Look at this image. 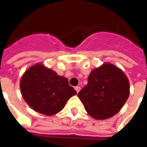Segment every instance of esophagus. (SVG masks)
<instances>
[{"instance_id": "obj_1", "label": "esophagus", "mask_w": 147, "mask_h": 147, "mask_svg": "<svg viewBox=\"0 0 147 147\" xmlns=\"http://www.w3.org/2000/svg\"><path fill=\"white\" fill-rule=\"evenodd\" d=\"M75 89H76V92H77V93H78V92L80 91L81 88L79 87V86H76V87H75Z\"/></svg>"}]
</instances>
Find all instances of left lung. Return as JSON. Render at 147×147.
<instances>
[{"label": "left lung", "instance_id": "1", "mask_svg": "<svg viewBox=\"0 0 147 147\" xmlns=\"http://www.w3.org/2000/svg\"><path fill=\"white\" fill-rule=\"evenodd\" d=\"M130 94L127 77L118 67L104 63L93 69L78 97L90 116L105 120L117 114Z\"/></svg>", "mask_w": 147, "mask_h": 147}]
</instances>
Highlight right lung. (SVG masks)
<instances>
[{
	"mask_svg": "<svg viewBox=\"0 0 147 147\" xmlns=\"http://www.w3.org/2000/svg\"><path fill=\"white\" fill-rule=\"evenodd\" d=\"M22 96L29 106L40 114L52 116L63 109L67 100L76 94L66 78L41 63L29 68L20 82Z\"/></svg>",
	"mask_w": 147,
	"mask_h": 147,
	"instance_id": "add662e5",
	"label": "right lung"
}]
</instances>
